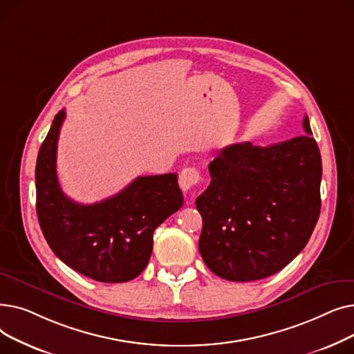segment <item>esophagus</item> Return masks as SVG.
I'll use <instances>...</instances> for the list:
<instances>
[{"label": "esophagus", "mask_w": 354, "mask_h": 354, "mask_svg": "<svg viewBox=\"0 0 354 354\" xmlns=\"http://www.w3.org/2000/svg\"><path fill=\"white\" fill-rule=\"evenodd\" d=\"M201 182V174L194 166H188L182 169V172L179 174V187L182 188L183 192L191 191L196 185H199Z\"/></svg>", "instance_id": "obj_1"}]
</instances>
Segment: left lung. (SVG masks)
<instances>
[{
	"mask_svg": "<svg viewBox=\"0 0 354 354\" xmlns=\"http://www.w3.org/2000/svg\"><path fill=\"white\" fill-rule=\"evenodd\" d=\"M303 127L271 146L230 145L209 163L211 183L195 203L199 252L218 277L263 280L307 245L322 208V156L308 116Z\"/></svg>",
	"mask_w": 354,
	"mask_h": 354,
	"instance_id": "left-lung-1",
	"label": "left lung"
}]
</instances>
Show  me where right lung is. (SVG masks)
<instances>
[{
  "mask_svg": "<svg viewBox=\"0 0 354 354\" xmlns=\"http://www.w3.org/2000/svg\"><path fill=\"white\" fill-rule=\"evenodd\" d=\"M66 111L55 115L35 165L37 216L51 251L95 281L126 283L147 266L153 232L183 205L176 174L139 176L102 202L82 205L67 198L55 172Z\"/></svg>",
  "mask_w": 354,
  "mask_h": 354,
  "instance_id": "1",
  "label": "right lung"
}]
</instances>
